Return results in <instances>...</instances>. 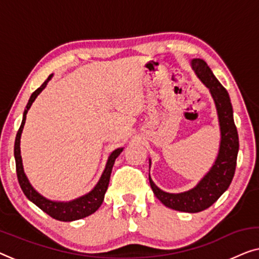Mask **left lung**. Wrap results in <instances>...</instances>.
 I'll return each instance as SVG.
<instances>
[{
  "instance_id": "8db88e82",
  "label": "left lung",
  "mask_w": 259,
  "mask_h": 259,
  "mask_svg": "<svg viewBox=\"0 0 259 259\" xmlns=\"http://www.w3.org/2000/svg\"><path fill=\"white\" fill-rule=\"evenodd\" d=\"M190 64L196 76L209 89L215 102L221 130L219 154L210 170L193 189L187 192L179 194L163 192L155 186L151 176H149V183L153 193L166 207L183 212H198L215 203L221 195L229 188L236 169L239 142L237 128L234 121V112L227 90L213 76L210 67L203 59H192ZM149 166H151V160H149Z\"/></svg>"
}]
</instances>
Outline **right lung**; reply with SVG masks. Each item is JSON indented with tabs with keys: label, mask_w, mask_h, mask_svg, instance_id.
<instances>
[{
	"label": "right lung",
	"mask_w": 259,
	"mask_h": 259,
	"mask_svg": "<svg viewBox=\"0 0 259 259\" xmlns=\"http://www.w3.org/2000/svg\"><path fill=\"white\" fill-rule=\"evenodd\" d=\"M52 76H54V74H50V76L48 77V79L32 93L31 97H30L29 102L27 104V107H25L24 110L23 119H22L20 130H18V132L16 134V139H15L14 155H15V161H16V173H17L18 182H20L21 188L23 190L25 196L28 197V200L31 201L32 203H35L37 207L42 209L44 212H47L49 216L52 217V219L63 221V222H71V221L84 219V217L90 216L91 213L98 210L104 201L105 193H106L107 190L114 161L119 156V154L122 152L123 148H118L111 153V155L108 156L106 167H105L103 174L100 176V180L96 185L95 188H93L90 193L84 195V196L76 198V200H72L69 202H57V201L48 200V198L42 196V195H40L31 185H30L27 175L24 173L23 163H22L21 147H20L21 134H22V131H23L29 108L31 107V105L33 102H35L37 96H38L39 93L46 89L47 84L49 83V80L51 79Z\"/></svg>",
	"instance_id": "right-lung-1"
}]
</instances>
